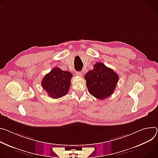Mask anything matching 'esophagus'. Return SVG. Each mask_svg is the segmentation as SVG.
Wrapping results in <instances>:
<instances>
[{
	"mask_svg": "<svg viewBox=\"0 0 158 158\" xmlns=\"http://www.w3.org/2000/svg\"><path fill=\"white\" fill-rule=\"evenodd\" d=\"M76 75L77 76H82V73L81 72H76Z\"/></svg>",
	"mask_w": 158,
	"mask_h": 158,
	"instance_id": "1",
	"label": "esophagus"
}]
</instances>
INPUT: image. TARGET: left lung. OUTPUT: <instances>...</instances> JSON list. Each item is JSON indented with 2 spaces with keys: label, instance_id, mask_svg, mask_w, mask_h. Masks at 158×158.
<instances>
[{
  "label": "left lung",
  "instance_id": "1",
  "mask_svg": "<svg viewBox=\"0 0 158 158\" xmlns=\"http://www.w3.org/2000/svg\"><path fill=\"white\" fill-rule=\"evenodd\" d=\"M89 93L97 99H105L113 94L118 81V76L102 62L94 65V69L85 75Z\"/></svg>",
  "mask_w": 158,
  "mask_h": 158
}]
</instances>
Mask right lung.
<instances>
[{"label": "right lung", "mask_w": 158, "mask_h": 158, "mask_svg": "<svg viewBox=\"0 0 158 158\" xmlns=\"http://www.w3.org/2000/svg\"><path fill=\"white\" fill-rule=\"evenodd\" d=\"M73 76L70 72L55 67L42 79L41 86L50 97L59 98L67 94Z\"/></svg>", "instance_id": "1"}]
</instances>
